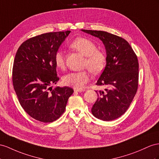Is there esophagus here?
<instances>
[{
	"instance_id": "34e87169",
	"label": "esophagus",
	"mask_w": 159,
	"mask_h": 159,
	"mask_svg": "<svg viewBox=\"0 0 159 159\" xmlns=\"http://www.w3.org/2000/svg\"><path fill=\"white\" fill-rule=\"evenodd\" d=\"M75 92H79V93H81V92H84L85 91V89H75L74 90Z\"/></svg>"
}]
</instances>
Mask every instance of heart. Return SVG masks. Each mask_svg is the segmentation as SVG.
Masks as SVG:
<instances>
[{
  "mask_svg": "<svg viewBox=\"0 0 159 159\" xmlns=\"http://www.w3.org/2000/svg\"><path fill=\"white\" fill-rule=\"evenodd\" d=\"M70 47L86 57L84 66L87 67L92 73L98 74L102 71L106 62V58L103 52L97 50L95 43L91 39L86 38H78L70 43ZM54 62L58 68L63 69L65 67V57L62 50L56 52ZM89 80V73L87 71H82L68 73L63 77L62 82L67 86L81 89Z\"/></svg>",
  "mask_w": 159,
  "mask_h": 159,
  "instance_id": "heart-1",
  "label": "heart"
}]
</instances>
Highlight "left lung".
I'll return each instance as SVG.
<instances>
[{
    "instance_id": "1",
    "label": "left lung",
    "mask_w": 159,
    "mask_h": 159,
    "mask_svg": "<svg viewBox=\"0 0 159 159\" xmlns=\"http://www.w3.org/2000/svg\"><path fill=\"white\" fill-rule=\"evenodd\" d=\"M98 38L106 51V65L97 82L107 89L99 91L92 114L103 121L118 118L128 109L138 86V62L127 41L103 31L81 30Z\"/></svg>"
}]
</instances>
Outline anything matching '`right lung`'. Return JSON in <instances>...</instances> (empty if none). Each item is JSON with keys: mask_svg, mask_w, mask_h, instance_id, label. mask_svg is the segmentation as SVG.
Returning a JSON list of instances; mask_svg holds the SVG:
<instances>
[{"mask_svg": "<svg viewBox=\"0 0 159 159\" xmlns=\"http://www.w3.org/2000/svg\"><path fill=\"white\" fill-rule=\"evenodd\" d=\"M70 31L51 32L24 42L16 53L13 68L14 89L21 107L31 117L48 123L64 112L74 90L51 85L59 80L54 56Z\"/></svg>", "mask_w": 159, "mask_h": 159, "instance_id": "obj_1", "label": "right lung"}]
</instances>
